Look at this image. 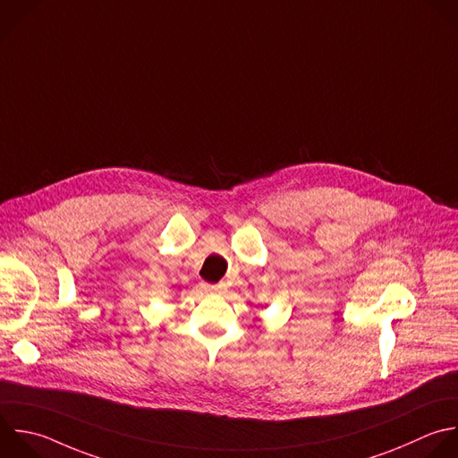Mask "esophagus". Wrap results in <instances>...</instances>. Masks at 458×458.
Instances as JSON below:
<instances>
[{"mask_svg":"<svg viewBox=\"0 0 458 458\" xmlns=\"http://www.w3.org/2000/svg\"><path fill=\"white\" fill-rule=\"evenodd\" d=\"M202 288L209 293H222L225 290V284H208V283H202Z\"/></svg>","mask_w":458,"mask_h":458,"instance_id":"esophagus-1","label":"esophagus"}]
</instances>
